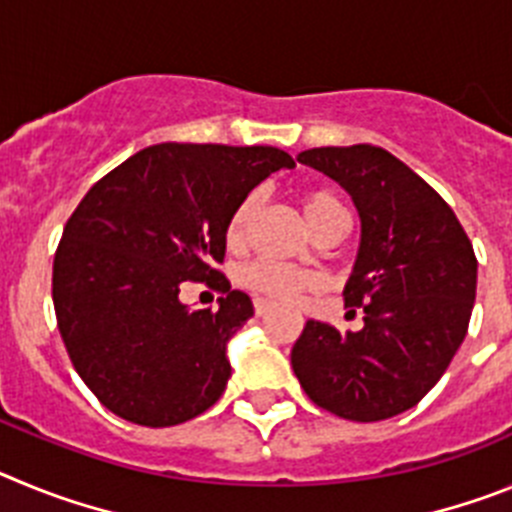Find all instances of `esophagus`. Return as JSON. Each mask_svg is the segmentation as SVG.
I'll return each instance as SVG.
<instances>
[{"instance_id":"obj_1","label":"esophagus","mask_w":512,"mask_h":512,"mask_svg":"<svg viewBox=\"0 0 512 512\" xmlns=\"http://www.w3.org/2000/svg\"><path fill=\"white\" fill-rule=\"evenodd\" d=\"M253 310H256V315H259V318H264L266 312L274 310V305H271V302H266V300H256V302H253Z\"/></svg>"}]
</instances>
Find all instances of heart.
I'll list each match as a JSON object with an SVG mask.
<instances>
[{"label": "heart", "mask_w": 512, "mask_h": 512, "mask_svg": "<svg viewBox=\"0 0 512 512\" xmlns=\"http://www.w3.org/2000/svg\"><path fill=\"white\" fill-rule=\"evenodd\" d=\"M302 215H305L307 225L312 233H318L325 225L336 223V220H346V207H343L341 197L336 192H330L325 187L305 189L300 197ZM253 210H256V200L246 197L241 205L235 207L225 225V243L230 248H241L246 243L248 225H251ZM243 282L248 289H253L256 295L269 297V300L292 302L318 284V277H312L307 271L295 269V266L277 264V261H256L246 269Z\"/></svg>", "instance_id": "1"}]
</instances>
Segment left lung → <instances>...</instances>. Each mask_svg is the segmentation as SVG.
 Masks as SVG:
<instances>
[{
	"label": "left lung",
	"instance_id": "8db88e82",
	"mask_svg": "<svg viewBox=\"0 0 512 512\" xmlns=\"http://www.w3.org/2000/svg\"><path fill=\"white\" fill-rule=\"evenodd\" d=\"M297 161L336 179L361 217L343 300L364 307L359 333L307 320L292 369L318 408L356 420L415 408L467 336L477 256L454 210L384 148H310Z\"/></svg>",
	"mask_w": 512,
	"mask_h": 512
}]
</instances>
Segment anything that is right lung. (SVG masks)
<instances>
[{
  "label": "right lung",
  "instance_id": "1",
  "mask_svg": "<svg viewBox=\"0 0 512 512\" xmlns=\"http://www.w3.org/2000/svg\"><path fill=\"white\" fill-rule=\"evenodd\" d=\"M295 158L271 146L158 143L122 161L79 202L53 259V307L71 364L104 408L166 428L212 408L230 379V336L251 297L215 269L225 225L256 184ZM184 281L220 288L189 311Z\"/></svg>",
  "mask_w": 512,
  "mask_h": 512
}]
</instances>
